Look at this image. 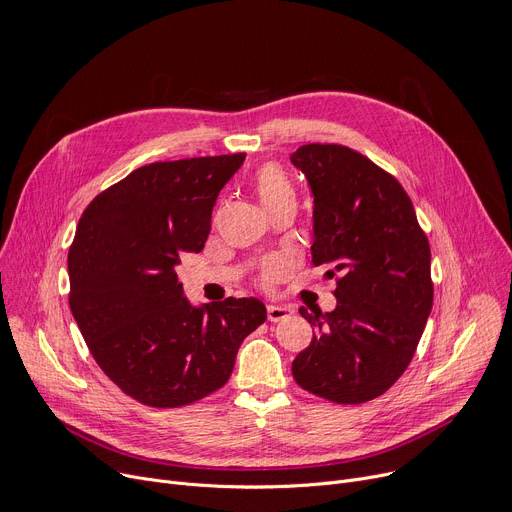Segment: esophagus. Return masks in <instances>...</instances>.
<instances>
[{
  "mask_svg": "<svg viewBox=\"0 0 512 512\" xmlns=\"http://www.w3.org/2000/svg\"><path fill=\"white\" fill-rule=\"evenodd\" d=\"M292 314V310L288 306H275V304H269L267 306V318L271 322H280L284 318H288Z\"/></svg>",
  "mask_w": 512,
  "mask_h": 512,
  "instance_id": "34e87169",
  "label": "esophagus"
}]
</instances>
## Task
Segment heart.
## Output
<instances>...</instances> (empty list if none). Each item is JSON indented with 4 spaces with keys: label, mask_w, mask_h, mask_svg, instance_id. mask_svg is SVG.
Here are the masks:
<instances>
[{
    "label": "heart",
    "mask_w": 512,
    "mask_h": 512,
    "mask_svg": "<svg viewBox=\"0 0 512 512\" xmlns=\"http://www.w3.org/2000/svg\"><path fill=\"white\" fill-rule=\"evenodd\" d=\"M255 194L267 212L280 208L288 202H296V194H294L290 179L286 177V173L280 167H275V165H265L257 171ZM280 271H282V263L267 265L263 271V280L271 282L275 273H280Z\"/></svg>",
    "instance_id": "b5f03b06"
}]
</instances>
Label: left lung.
Masks as SVG:
<instances>
[{
  "mask_svg": "<svg viewBox=\"0 0 512 512\" xmlns=\"http://www.w3.org/2000/svg\"><path fill=\"white\" fill-rule=\"evenodd\" d=\"M290 161L310 185L312 265L337 280V308L300 314L316 333L292 363L300 388L339 404L384 394L408 367L433 308L431 247L402 185L341 145Z\"/></svg>",
  "mask_w": 512,
  "mask_h": 512,
  "instance_id": "1",
  "label": "left lung"
}]
</instances>
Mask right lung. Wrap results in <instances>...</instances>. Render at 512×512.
<instances>
[{
    "label": "right lung",
    "instance_id": "1",
    "mask_svg": "<svg viewBox=\"0 0 512 512\" xmlns=\"http://www.w3.org/2000/svg\"><path fill=\"white\" fill-rule=\"evenodd\" d=\"M245 153L138 167L94 198L69 249V306L104 374L155 408L222 388L247 335L265 322L257 298L194 306L177 267L200 253L212 208Z\"/></svg>",
    "mask_w": 512,
    "mask_h": 512
}]
</instances>
